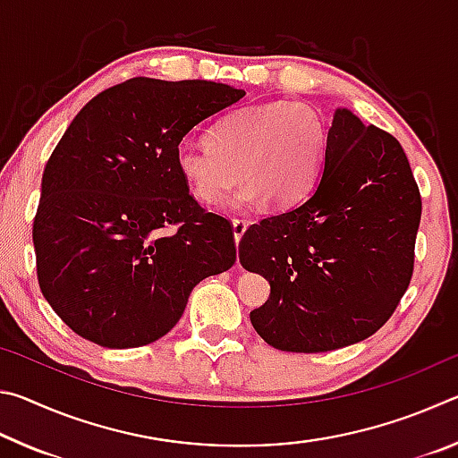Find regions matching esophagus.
Masks as SVG:
<instances>
[{
	"instance_id": "1",
	"label": "esophagus",
	"mask_w": 458,
	"mask_h": 458,
	"mask_svg": "<svg viewBox=\"0 0 458 458\" xmlns=\"http://www.w3.org/2000/svg\"><path fill=\"white\" fill-rule=\"evenodd\" d=\"M232 228H234V240H236V244H238L240 238L244 236V232L248 228V222L242 220V218H234V220H232Z\"/></svg>"
}]
</instances>
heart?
Here are the masks:
<instances>
[{
	"label": "heart",
	"instance_id": "b5f03b06",
	"mask_svg": "<svg viewBox=\"0 0 458 458\" xmlns=\"http://www.w3.org/2000/svg\"><path fill=\"white\" fill-rule=\"evenodd\" d=\"M327 143V123L315 106L273 100L228 113L206 141L183 139L175 165L201 204H220L242 177L232 206L246 210L270 201L286 208L315 188Z\"/></svg>",
	"mask_w": 458,
	"mask_h": 458
}]
</instances>
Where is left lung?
<instances>
[{"mask_svg":"<svg viewBox=\"0 0 458 458\" xmlns=\"http://www.w3.org/2000/svg\"><path fill=\"white\" fill-rule=\"evenodd\" d=\"M420 216V190L398 139L337 108L313 191L240 240L242 267L270 284L252 327L293 353L374 335L412 278Z\"/></svg>","mask_w":458,"mask_h":458,"instance_id":"obj_1","label":"left lung"}]
</instances>
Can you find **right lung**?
I'll return each instance as SVG.
<instances>
[{"label": "right lung", "instance_id": "obj_1", "mask_svg": "<svg viewBox=\"0 0 458 458\" xmlns=\"http://www.w3.org/2000/svg\"><path fill=\"white\" fill-rule=\"evenodd\" d=\"M244 95L139 76L89 100L64 131L32 238L40 291L76 335L111 350L157 341L193 286L234 265L230 222L191 196L175 147Z\"/></svg>", "mask_w": 458, "mask_h": 458}]
</instances>
